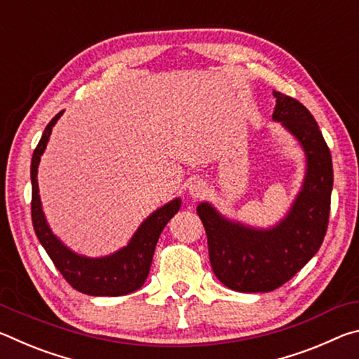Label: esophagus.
<instances>
[{
	"label": "esophagus",
	"instance_id": "1",
	"mask_svg": "<svg viewBox=\"0 0 359 359\" xmlns=\"http://www.w3.org/2000/svg\"><path fill=\"white\" fill-rule=\"evenodd\" d=\"M205 190H208V187H205L204 182L201 179H194L190 185H188V193H190L191 198H203L205 194Z\"/></svg>",
	"mask_w": 359,
	"mask_h": 359
}]
</instances>
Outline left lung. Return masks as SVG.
Here are the masks:
<instances>
[{"label":"left lung","mask_w":359,"mask_h":359,"mask_svg":"<svg viewBox=\"0 0 359 359\" xmlns=\"http://www.w3.org/2000/svg\"><path fill=\"white\" fill-rule=\"evenodd\" d=\"M276 121L293 133L307 155V174L290 214L271 229L224 220L210 204L198 205L205 228L210 266L224 287L266 293L287 283L323 244L332 191L331 151L309 109L291 96L272 92Z\"/></svg>","instance_id":"1"}]
</instances>
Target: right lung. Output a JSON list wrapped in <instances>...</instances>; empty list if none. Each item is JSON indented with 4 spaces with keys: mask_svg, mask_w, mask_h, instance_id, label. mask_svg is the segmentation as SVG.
Segmentation results:
<instances>
[{
    "mask_svg": "<svg viewBox=\"0 0 359 359\" xmlns=\"http://www.w3.org/2000/svg\"><path fill=\"white\" fill-rule=\"evenodd\" d=\"M50 120L46 126L38 147L33 151L32 158V220L34 233L38 236L41 245L44 247L48 257L53 261L60 274L65 277L72 288L88 296H121L139 290L149 276L151 258H154L155 247L161 231L166 223L177 214L180 209V199H174L165 208L154 212L141 228L133 236L130 244L120 252L106 258H85L72 253L66 248L50 228L47 226L44 214L41 209V199L38 194V166L41 155L44 154L48 137H50L52 126L57 123L60 115Z\"/></svg>",
    "mask_w": 359,
    "mask_h": 359,
    "instance_id": "right-lung-1",
    "label": "right lung"
}]
</instances>
